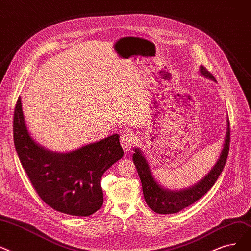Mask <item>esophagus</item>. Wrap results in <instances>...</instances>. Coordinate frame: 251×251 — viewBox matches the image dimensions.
<instances>
[{
    "label": "esophagus",
    "mask_w": 251,
    "mask_h": 251,
    "mask_svg": "<svg viewBox=\"0 0 251 251\" xmlns=\"http://www.w3.org/2000/svg\"><path fill=\"white\" fill-rule=\"evenodd\" d=\"M133 136L129 134H126L121 137V145L126 152H128L130 150V147L133 145Z\"/></svg>",
    "instance_id": "esophagus-1"
}]
</instances>
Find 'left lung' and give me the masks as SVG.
<instances>
[{
    "mask_svg": "<svg viewBox=\"0 0 251 251\" xmlns=\"http://www.w3.org/2000/svg\"><path fill=\"white\" fill-rule=\"evenodd\" d=\"M200 73L206 77L216 80L214 76L204 67L200 66ZM230 148V123L228 118V126H226V135L224 143V148L222 150L221 156L217 163L214 164L209 174L202 180L183 191H169L160 187L156 181L154 180L152 173L150 171L149 164L145 157L143 156L140 149L136 148L133 155V161L136 165L138 175L142 182L143 194L147 205L155 212L161 214H171L182 210L183 208L193 204L199 200L209 189L217 182L220 175L222 174L224 166L228 158Z\"/></svg>",
    "mask_w": 251,
    "mask_h": 251,
    "instance_id": "obj_1",
    "label": "left lung"
}]
</instances>
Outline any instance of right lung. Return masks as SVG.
<instances>
[{"instance_id":"1","label":"right lung","mask_w":251,"mask_h":251,"mask_svg":"<svg viewBox=\"0 0 251 251\" xmlns=\"http://www.w3.org/2000/svg\"><path fill=\"white\" fill-rule=\"evenodd\" d=\"M13 138L23 169L46 204L77 217L91 216L101 208V177L124 156L118 135L69 153H54L29 136L19 96L14 109Z\"/></svg>"}]
</instances>
